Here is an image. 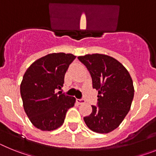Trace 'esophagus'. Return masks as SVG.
Wrapping results in <instances>:
<instances>
[{
  "label": "esophagus",
  "instance_id": "obj_1",
  "mask_svg": "<svg viewBox=\"0 0 156 156\" xmlns=\"http://www.w3.org/2000/svg\"><path fill=\"white\" fill-rule=\"evenodd\" d=\"M76 101H77V102H78V104H84V103L86 102V101H85V100H84L83 98H81V99H77V100H76Z\"/></svg>",
  "mask_w": 156,
  "mask_h": 156
}]
</instances>
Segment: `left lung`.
I'll return each mask as SVG.
<instances>
[{"mask_svg":"<svg viewBox=\"0 0 156 156\" xmlns=\"http://www.w3.org/2000/svg\"><path fill=\"white\" fill-rule=\"evenodd\" d=\"M91 75L93 88L98 91L97 105L84 117L93 132L107 133L117 128L130 109L134 89L128 70L117 59L103 54L78 56Z\"/></svg>","mask_w":156,"mask_h":156,"instance_id":"left-lung-1","label":"left lung"}]
</instances>
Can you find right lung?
<instances>
[{"label": "right lung", "instance_id": "right-lung-1", "mask_svg": "<svg viewBox=\"0 0 156 156\" xmlns=\"http://www.w3.org/2000/svg\"><path fill=\"white\" fill-rule=\"evenodd\" d=\"M76 56L63 52L40 58L29 67L20 85L23 108L30 121L43 131H51L63 125L75 98L56 92L64 83L69 65Z\"/></svg>", "mask_w": 156, "mask_h": 156}]
</instances>
